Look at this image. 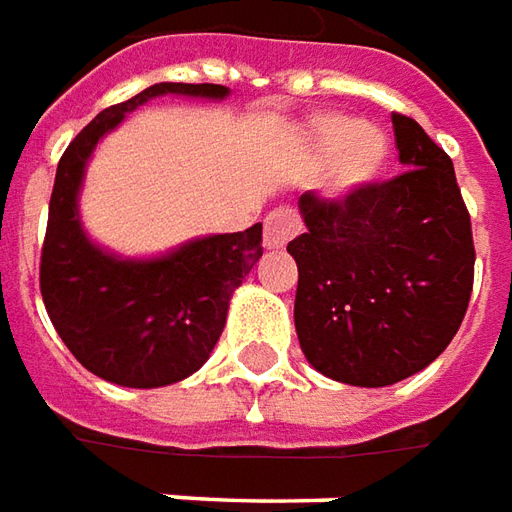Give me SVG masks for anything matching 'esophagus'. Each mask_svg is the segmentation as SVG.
<instances>
[{
    "instance_id": "1",
    "label": "esophagus",
    "mask_w": 512,
    "mask_h": 512,
    "mask_svg": "<svg viewBox=\"0 0 512 512\" xmlns=\"http://www.w3.org/2000/svg\"><path fill=\"white\" fill-rule=\"evenodd\" d=\"M300 234V215L295 209H275L264 220V248L281 250L286 248L289 239H295Z\"/></svg>"
}]
</instances>
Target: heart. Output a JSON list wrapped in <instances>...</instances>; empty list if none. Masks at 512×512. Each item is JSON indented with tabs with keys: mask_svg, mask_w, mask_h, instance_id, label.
Masks as SVG:
<instances>
[{
	"mask_svg": "<svg viewBox=\"0 0 512 512\" xmlns=\"http://www.w3.org/2000/svg\"><path fill=\"white\" fill-rule=\"evenodd\" d=\"M308 143L314 154L333 159V192H353L375 181L389 159L386 134L375 126H361V121L342 112H328L308 123Z\"/></svg>",
	"mask_w": 512,
	"mask_h": 512,
	"instance_id": "b5f03b06",
	"label": "heart"
}]
</instances>
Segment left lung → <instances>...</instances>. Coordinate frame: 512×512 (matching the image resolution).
<instances>
[{"mask_svg":"<svg viewBox=\"0 0 512 512\" xmlns=\"http://www.w3.org/2000/svg\"><path fill=\"white\" fill-rule=\"evenodd\" d=\"M402 173L325 201L300 195L295 331L325 378L378 389L447 350L469 308L474 242L452 159L394 112Z\"/></svg>","mask_w":512,"mask_h":512,"instance_id":"left-lung-1","label":"left lung"}]
</instances>
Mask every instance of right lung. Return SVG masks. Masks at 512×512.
<instances>
[{
    "label": "right lung",
    "instance_id": "right-lung-1",
    "mask_svg": "<svg viewBox=\"0 0 512 512\" xmlns=\"http://www.w3.org/2000/svg\"><path fill=\"white\" fill-rule=\"evenodd\" d=\"M226 99L223 85L159 82L101 110L65 148L54 176L41 253V295L79 364L129 389H159L206 364L226 328L228 300L262 259V223L184 242L157 259H121L93 245L79 190L99 140L157 96Z\"/></svg>",
    "mask_w": 512,
    "mask_h": 512
}]
</instances>
